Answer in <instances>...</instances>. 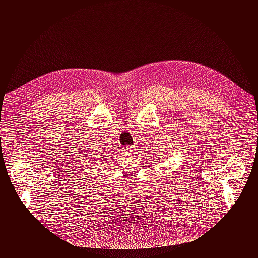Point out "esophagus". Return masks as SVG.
Wrapping results in <instances>:
<instances>
[{"mask_svg":"<svg viewBox=\"0 0 258 258\" xmlns=\"http://www.w3.org/2000/svg\"><path fill=\"white\" fill-rule=\"evenodd\" d=\"M127 151L132 152V153H136L137 152V147L136 146H128L127 147Z\"/></svg>","mask_w":258,"mask_h":258,"instance_id":"esophagus-1","label":"esophagus"}]
</instances>
